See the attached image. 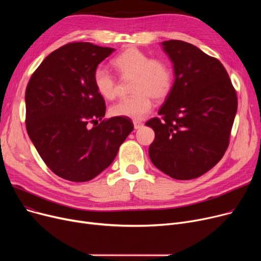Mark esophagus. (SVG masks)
Listing matches in <instances>:
<instances>
[{
    "instance_id": "1",
    "label": "esophagus",
    "mask_w": 261,
    "mask_h": 261,
    "mask_svg": "<svg viewBox=\"0 0 261 261\" xmlns=\"http://www.w3.org/2000/svg\"><path fill=\"white\" fill-rule=\"evenodd\" d=\"M133 125H134V129L138 130V129H141L143 127V122H141V121H133Z\"/></svg>"
}]
</instances>
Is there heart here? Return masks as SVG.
<instances>
[{
	"mask_svg": "<svg viewBox=\"0 0 261 261\" xmlns=\"http://www.w3.org/2000/svg\"><path fill=\"white\" fill-rule=\"evenodd\" d=\"M112 65L122 78L133 77L131 97L113 105L110 113L117 117L139 120L152 109V99L162 101L170 94L173 86V72L169 63L163 59H151L136 47L123 49L112 60ZM94 85L105 99L112 100L117 95L116 78L103 67L96 68Z\"/></svg>",
	"mask_w": 261,
	"mask_h": 261,
	"instance_id": "obj_1",
	"label": "heart"
}]
</instances>
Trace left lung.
<instances>
[{"label": "left lung", "instance_id": "left-lung-1", "mask_svg": "<svg viewBox=\"0 0 261 261\" xmlns=\"http://www.w3.org/2000/svg\"><path fill=\"white\" fill-rule=\"evenodd\" d=\"M173 64L174 82L159 110L163 120L146 122L155 133L149 147L153 165L176 180L212 169L228 146L237 95L222 63L180 40L161 43Z\"/></svg>", "mask_w": 261, "mask_h": 261}]
</instances>
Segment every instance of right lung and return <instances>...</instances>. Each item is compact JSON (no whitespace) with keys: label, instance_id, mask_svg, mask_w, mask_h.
Returning a JSON list of instances; mask_svg holds the SVG:
<instances>
[{"label":"right lung","instance_id":"right-lung-1","mask_svg":"<svg viewBox=\"0 0 261 261\" xmlns=\"http://www.w3.org/2000/svg\"><path fill=\"white\" fill-rule=\"evenodd\" d=\"M114 50L90 42L68 43L50 53L27 85V133L47 167L62 179H94L111 165L134 128L127 117L102 119L106 105L94 73ZM98 120L100 124L88 128L89 122Z\"/></svg>","mask_w":261,"mask_h":261}]
</instances>
